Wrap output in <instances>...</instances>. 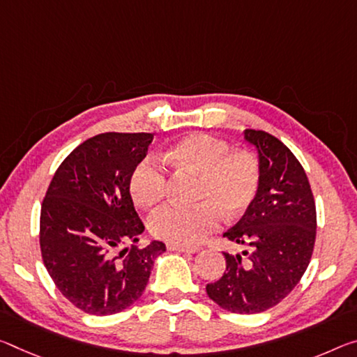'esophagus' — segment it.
<instances>
[{
    "label": "esophagus",
    "instance_id": "34e87169",
    "mask_svg": "<svg viewBox=\"0 0 357 357\" xmlns=\"http://www.w3.org/2000/svg\"><path fill=\"white\" fill-rule=\"evenodd\" d=\"M168 251H178V252H190L195 254L200 251L199 246H183V245H176V243H167Z\"/></svg>",
    "mask_w": 357,
    "mask_h": 357
}]
</instances>
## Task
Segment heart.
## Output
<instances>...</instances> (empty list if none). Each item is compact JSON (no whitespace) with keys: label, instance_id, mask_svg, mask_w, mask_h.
<instances>
[{"label":"heart","instance_id":"heart-1","mask_svg":"<svg viewBox=\"0 0 357 357\" xmlns=\"http://www.w3.org/2000/svg\"><path fill=\"white\" fill-rule=\"evenodd\" d=\"M165 158L183 172L199 174L197 205H167L151 216L155 236L190 246L216 230L222 218H235L251 206L259 190L260 168L248 151H230L229 144L206 133H192L178 139ZM167 169L154 157H146L133 168L130 192L144 208L160 203L167 195Z\"/></svg>","mask_w":357,"mask_h":357}]
</instances>
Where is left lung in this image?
Returning <instances> with one entry per match:
<instances>
[{
    "instance_id": "left-lung-1",
    "label": "left lung",
    "mask_w": 357,
    "mask_h": 357,
    "mask_svg": "<svg viewBox=\"0 0 357 357\" xmlns=\"http://www.w3.org/2000/svg\"><path fill=\"white\" fill-rule=\"evenodd\" d=\"M245 139L259 154V190L224 236L250 251L224 252V275L206 284V294L220 308L254 314L280 303L303 276L316 240V205L287 146L262 130H245Z\"/></svg>"
}]
</instances>
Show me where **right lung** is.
<instances>
[{"mask_svg": "<svg viewBox=\"0 0 357 357\" xmlns=\"http://www.w3.org/2000/svg\"><path fill=\"white\" fill-rule=\"evenodd\" d=\"M152 139L116 132L89 138L56 168L43 200L44 265L61 296L89 314H114L137 302L167 251L162 241L138 248L144 224L130 195V176Z\"/></svg>", "mask_w": 357, "mask_h": 357, "instance_id": "add662e5", "label": "right lung"}]
</instances>
